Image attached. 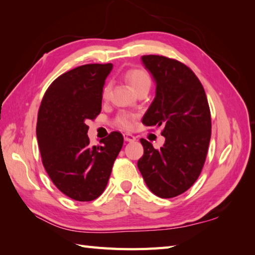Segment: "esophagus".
<instances>
[{"mask_svg": "<svg viewBox=\"0 0 255 255\" xmlns=\"http://www.w3.org/2000/svg\"><path fill=\"white\" fill-rule=\"evenodd\" d=\"M123 137H124V140H126V142H134V140L136 139V137H135L134 135L129 134V133H124Z\"/></svg>", "mask_w": 255, "mask_h": 255, "instance_id": "obj_1", "label": "esophagus"}]
</instances>
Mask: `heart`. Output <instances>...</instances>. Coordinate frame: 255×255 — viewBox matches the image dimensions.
<instances>
[{
  "instance_id": "1",
  "label": "heart",
  "mask_w": 255,
  "mask_h": 255,
  "mask_svg": "<svg viewBox=\"0 0 255 255\" xmlns=\"http://www.w3.org/2000/svg\"><path fill=\"white\" fill-rule=\"evenodd\" d=\"M126 80L129 84V86L135 93H138L143 89H148L151 86V77L148 72L143 69H131L126 73ZM112 88V84L108 83L105 85L103 89V98L107 99L109 97ZM136 116L131 115V113L122 111L119 113L116 118V122L119 127L123 128H131L134 126V121Z\"/></svg>"
}]
</instances>
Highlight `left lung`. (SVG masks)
Masks as SVG:
<instances>
[{"mask_svg": "<svg viewBox=\"0 0 255 255\" xmlns=\"http://www.w3.org/2000/svg\"><path fill=\"white\" fill-rule=\"evenodd\" d=\"M156 82V97L143 118L146 127H162L165 144L159 149L144 138V155L137 161L146 185L161 199L189 190L206 160L212 119L205 90L194 72L162 55H143Z\"/></svg>", "mask_w": 255, "mask_h": 255, "instance_id": "obj_1", "label": "left lung"}]
</instances>
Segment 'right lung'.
<instances>
[{
  "label": "right lung",
  "mask_w": 255,
  "mask_h": 255,
  "mask_svg": "<svg viewBox=\"0 0 255 255\" xmlns=\"http://www.w3.org/2000/svg\"><path fill=\"white\" fill-rule=\"evenodd\" d=\"M112 64H85L60 75L44 94L38 112L37 138L43 167L62 193L80 202L103 194L123 145L111 132L92 146L87 120L101 111L103 88Z\"/></svg>",
  "instance_id": "obj_1"
}]
</instances>
